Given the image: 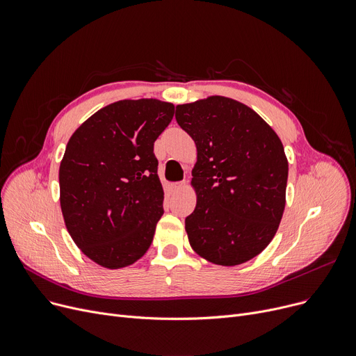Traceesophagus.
<instances>
[{
    "mask_svg": "<svg viewBox=\"0 0 356 356\" xmlns=\"http://www.w3.org/2000/svg\"><path fill=\"white\" fill-rule=\"evenodd\" d=\"M172 191L173 192H179V191H181L183 188H184V181H176V183H172Z\"/></svg>",
    "mask_w": 356,
    "mask_h": 356,
    "instance_id": "1",
    "label": "esophagus"
}]
</instances>
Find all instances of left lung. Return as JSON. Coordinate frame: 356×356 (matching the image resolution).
Here are the masks:
<instances>
[{
    "mask_svg": "<svg viewBox=\"0 0 356 356\" xmlns=\"http://www.w3.org/2000/svg\"><path fill=\"white\" fill-rule=\"evenodd\" d=\"M176 121L197 148V203L184 220L191 245L218 266L245 263L270 244L283 218L284 147L255 111L225 97L177 105Z\"/></svg>",
    "mask_w": 356,
    "mask_h": 356,
    "instance_id": "obj_1",
    "label": "left lung"
}]
</instances>
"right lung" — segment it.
I'll list each match as a JSON object with an SVG mask.
<instances>
[{
	"mask_svg": "<svg viewBox=\"0 0 356 356\" xmlns=\"http://www.w3.org/2000/svg\"><path fill=\"white\" fill-rule=\"evenodd\" d=\"M175 105L118 101L88 118L70 137L59 168L60 208L82 252L105 268L140 259L153 242L164 192L154 141Z\"/></svg>",
	"mask_w": 356,
	"mask_h": 356,
	"instance_id": "1",
	"label": "right lung"
}]
</instances>
